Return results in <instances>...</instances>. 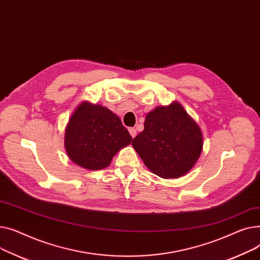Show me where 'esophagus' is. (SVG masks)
<instances>
[{
  "label": "esophagus",
  "instance_id": "1",
  "mask_svg": "<svg viewBox=\"0 0 260 260\" xmlns=\"http://www.w3.org/2000/svg\"><path fill=\"white\" fill-rule=\"evenodd\" d=\"M129 133H130V135L134 139V137L136 136V130H135V128H129Z\"/></svg>",
  "mask_w": 260,
  "mask_h": 260
}]
</instances>
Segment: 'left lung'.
Returning a JSON list of instances; mask_svg holds the SVG:
<instances>
[{"mask_svg": "<svg viewBox=\"0 0 260 260\" xmlns=\"http://www.w3.org/2000/svg\"><path fill=\"white\" fill-rule=\"evenodd\" d=\"M132 146L152 173L161 178H178L200 158L204 137L184 107L173 102L146 115L144 131L133 139Z\"/></svg>", "mask_w": 260, "mask_h": 260, "instance_id": "8db88e82", "label": "left lung"}]
</instances>
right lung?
I'll return each mask as SVG.
<instances>
[{
  "label": "right lung",
  "instance_id": "add662e5",
  "mask_svg": "<svg viewBox=\"0 0 260 260\" xmlns=\"http://www.w3.org/2000/svg\"><path fill=\"white\" fill-rule=\"evenodd\" d=\"M131 141L130 133L115 113L85 101L68 120L64 145L74 164L87 170H100L108 167L113 156Z\"/></svg>",
  "mask_w": 260,
  "mask_h": 260
}]
</instances>
